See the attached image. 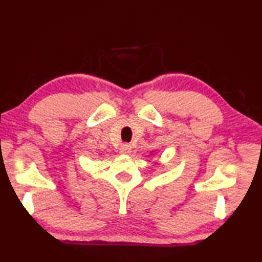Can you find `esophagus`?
I'll use <instances>...</instances> for the list:
<instances>
[{"mask_svg": "<svg viewBox=\"0 0 262 262\" xmlns=\"http://www.w3.org/2000/svg\"><path fill=\"white\" fill-rule=\"evenodd\" d=\"M130 152H132V146L128 145V144H124V145L120 146L121 154H130Z\"/></svg>", "mask_w": 262, "mask_h": 262, "instance_id": "obj_1", "label": "esophagus"}]
</instances>
